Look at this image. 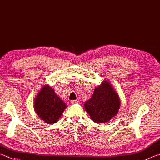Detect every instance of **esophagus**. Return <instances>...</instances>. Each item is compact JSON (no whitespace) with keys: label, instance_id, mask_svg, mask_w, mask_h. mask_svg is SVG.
I'll list each match as a JSON object with an SVG mask.
<instances>
[{"label":"esophagus","instance_id":"obj_1","mask_svg":"<svg viewBox=\"0 0 160 160\" xmlns=\"http://www.w3.org/2000/svg\"><path fill=\"white\" fill-rule=\"evenodd\" d=\"M79 103V101H78V100H72V101H71V104H76V103Z\"/></svg>","mask_w":160,"mask_h":160}]
</instances>
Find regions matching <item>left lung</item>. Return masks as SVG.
<instances>
[{
  "mask_svg": "<svg viewBox=\"0 0 160 160\" xmlns=\"http://www.w3.org/2000/svg\"><path fill=\"white\" fill-rule=\"evenodd\" d=\"M84 106L93 121L106 122L118 113L120 106V97L108 81L103 80L94 89L92 97Z\"/></svg>",
  "mask_w": 160,
  "mask_h": 160,
  "instance_id": "1",
  "label": "left lung"
}]
</instances>
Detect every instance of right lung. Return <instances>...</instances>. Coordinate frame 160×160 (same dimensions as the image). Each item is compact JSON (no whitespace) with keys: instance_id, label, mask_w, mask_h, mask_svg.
<instances>
[{"instance_id":"obj_1","label":"right lung","mask_w":160,"mask_h":160,"mask_svg":"<svg viewBox=\"0 0 160 160\" xmlns=\"http://www.w3.org/2000/svg\"><path fill=\"white\" fill-rule=\"evenodd\" d=\"M67 106L48 85H44L34 100V110L38 117L47 124L59 120Z\"/></svg>"}]
</instances>
